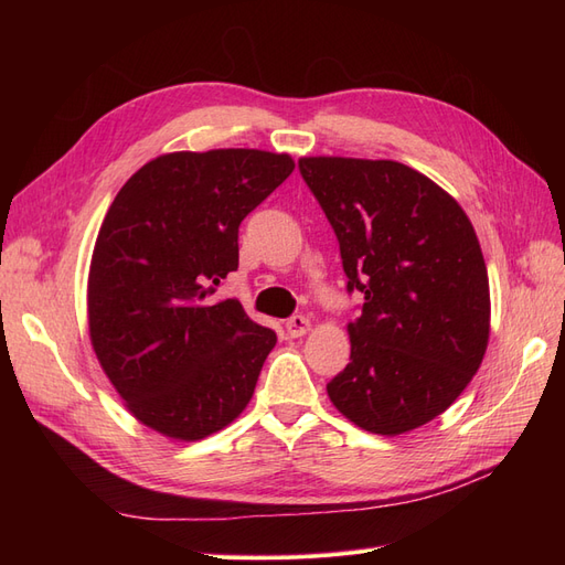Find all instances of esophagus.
<instances>
[{
    "label": "esophagus",
    "instance_id": "1",
    "mask_svg": "<svg viewBox=\"0 0 565 565\" xmlns=\"http://www.w3.org/2000/svg\"><path fill=\"white\" fill-rule=\"evenodd\" d=\"M285 330H287V334L292 337V339L303 337L306 332L311 330V320L306 318V316H295V318H289V320L285 322Z\"/></svg>",
    "mask_w": 565,
    "mask_h": 565
}]
</instances>
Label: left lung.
<instances>
[{
    "instance_id": "obj_1",
    "label": "left lung",
    "mask_w": 565,
    "mask_h": 565,
    "mask_svg": "<svg viewBox=\"0 0 565 565\" xmlns=\"http://www.w3.org/2000/svg\"><path fill=\"white\" fill-rule=\"evenodd\" d=\"M303 181L332 224L349 292L351 363L328 384L361 429L401 436L457 401L483 363L490 285L481 245L459 202L393 160L301 158Z\"/></svg>"
}]
</instances>
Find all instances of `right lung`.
I'll list each match as a JSON object with an SVG mask.
<instances>
[{
	"mask_svg": "<svg viewBox=\"0 0 565 565\" xmlns=\"http://www.w3.org/2000/svg\"><path fill=\"white\" fill-rule=\"evenodd\" d=\"M287 152L179 150L146 162L100 224L89 339L148 429L202 440L247 407L276 332L214 289L237 268V228L292 174Z\"/></svg>",
	"mask_w": 565,
	"mask_h": 565,
	"instance_id": "right-lung-1",
	"label": "right lung"
}]
</instances>
